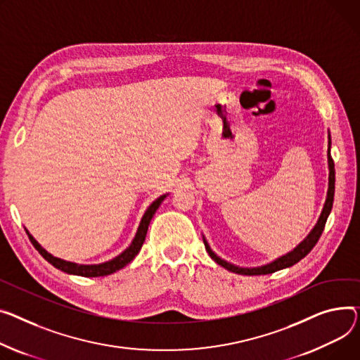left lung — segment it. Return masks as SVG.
Wrapping results in <instances>:
<instances>
[{"label":"left lung","mask_w":360,"mask_h":360,"mask_svg":"<svg viewBox=\"0 0 360 360\" xmlns=\"http://www.w3.org/2000/svg\"><path fill=\"white\" fill-rule=\"evenodd\" d=\"M330 145H331V141H330V134H328V169H330V174H328V191H327L326 204H324V208H323V211H321V215H320V219H319L316 227L313 229V231H311V233L307 236V238H305V240H304L302 243H300V245H298L292 252H290L288 255H285V256L276 259L275 262L269 263V265H265V266H262V268H252V269H249V268H238V266H234V265H231V263H229V262L223 260L221 257H219L217 255H215V253L210 249L207 240L204 238L205 249H207L208 255L211 256V259H212L214 262H217L220 266L226 268V269L230 271V272H234V274H238V275H249V276H250V275H268V274H274V272L281 271V269H283V268H290V266L295 265L297 262H300L302 257H305V256L311 252V249H313V248L317 245L319 238H320V236H321V233H323V230H324L326 221H327V219H328V214H330V211H331V208H333L334 182H336V171H334V162H333V158H331V155H330Z\"/></svg>","instance_id":"1"}]
</instances>
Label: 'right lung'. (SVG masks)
I'll return each instance as SVG.
<instances>
[{"label":"right lung","mask_w":360,"mask_h":360,"mask_svg":"<svg viewBox=\"0 0 360 360\" xmlns=\"http://www.w3.org/2000/svg\"><path fill=\"white\" fill-rule=\"evenodd\" d=\"M166 195H162L159 197L156 201L152 202V205L148 208V211L145 212V215H143L141 219V223L139 226V230L136 233V237L133 238L131 245L122 253L118 255L117 257H114L112 260L110 262H105V263H101V265H77V263H72V262H66V260H62V259H58L55 256H52L51 253H47L36 240L33 238V236L26 230V233L29 234V238L30 242L33 243V246L36 248V250L47 260L49 263H52V265L66 274H70V275H79V276H86V278H95V276H105V275H110V274H114L115 271H120L122 268H124L127 263H130L136 255L140 252L141 246H143V242H145L146 238V233H148V227L150 224V220L153 217V214L156 212V210L159 208L160 202L165 200Z\"/></svg>","instance_id":"add662e5"}]
</instances>
